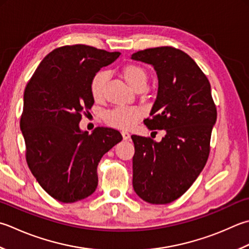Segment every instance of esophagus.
Segmentation results:
<instances>
[{"instance_id": "1", "label": "esophagus", "mask_w": 249, "mask_h": 249, "mask_svg": "<svg viewBox=\"0 0 249 249\" xmlns=\"http://www.w3.org/2000/svg\"><path fill=\"white\" fill-rule=\"evenodd\" d=\"M122 136H123V139L124 140H128L130 138V135L127 131H122Z\"/></svg>"}]
</instances>
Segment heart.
I'll list each match as a JSON object with an SVG mask.
<instances>
[{
  "label": "heart",
  "instance_id": "obj_1",
  "mask_svg": "<svg viewBox=\"0 0 249 249\" xmlns=\"http://www.w3.org/2000/svg\"><path fill=\"white\" fill-rule=\"evenodd\" d=\"M123 79L128 83V85L134 89H143L148 81V73L143 67L136 63H128L121 70ZM107 81V73L105 71H98L92 75L89 83V90L92 99L100 101L104 97L105 85ZM142 116V111L136 107H118L112 110L107 111L104 115V120L107 124L112 127L119 129H128L137 123Z\"/></svg>",
  "mask_w": 249,
  "mask_h": 249
}]
</instances>
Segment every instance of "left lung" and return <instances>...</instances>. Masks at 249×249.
Here are the masks:
<instances>
[{
	"mask_svg": "<svg viewBox=\"0 0 249 249\" xmlns=\"http://www.w3.org/2000/svg\"><path fill=\"white\" fill-rule=\"evenodd\" d=\"M131 59L152 65L159 89L143 122L164 129L160 142L133 135V187L151 204H167L192 186L207 162L213 126L217 120L211 83L188 53L172 46L139 51Z\"/></svg>",
	"mask_w": 249,
	"mask_h": 249,
	"instance_id": "obj_1",
	"label": "left lung"
}]
</instances>
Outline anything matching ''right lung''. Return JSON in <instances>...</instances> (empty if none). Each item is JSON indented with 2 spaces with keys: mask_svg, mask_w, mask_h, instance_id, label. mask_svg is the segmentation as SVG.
<instances>
[{
  "mask_svg": "<svg viewBox=\"0 0 249 249\" xmlns=\"http://www.w3.org/2000/svg\"><path fill=\"white\" fill-rule=\"evenodd\" d=\"M120 55L83 44L58 47L41 61L24 89L20 129L28 166L61 203L95 192L98 163L122 140L115 129L97 127L89 135L79 126L82 114L94 105L92 75Z\"/></svg>",
  "mask_w": 249,
  "mask_h": 249,
  "instance_id": "right-lung-1",
  "label": "right lung"
}]
</instances>
